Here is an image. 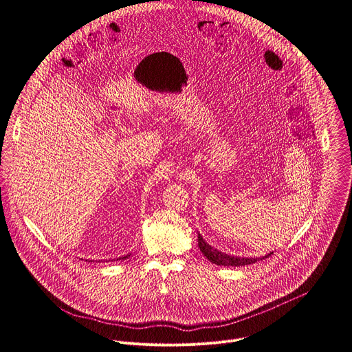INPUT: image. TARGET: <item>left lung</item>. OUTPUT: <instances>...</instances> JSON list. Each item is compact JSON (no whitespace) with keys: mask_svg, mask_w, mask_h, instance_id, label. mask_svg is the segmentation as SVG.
<instances>
[{"mask_svg":"<svg viewBox=\"0 0 352 352\" xmlns=\"http://www.w3.org/2000/svg\"><path fill=\"white\" fill-rule=\"evenodd\" d=\"M197 245L202 250V254L214 265L217 266H245V265H254L259 261H263L266 258H269L273 252H270L266 256H261V258H238V256H230L227 254L220 252V250L214 249L213 246H210L204 238L202 235H197Z\"/></svg>","mask_w":352,"mask_h":352,"instance_id":"1","label":"left lung"}]
</instances>
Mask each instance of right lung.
Masks as SVG:
<instances>
[{"label": "right lung", "mask_w": 352, "mask_h": 352, "mask_svg": "<svg viewBox=\"0 0 352 352\" xmlns=\"http://www.w3.org/2000/svg\"><path fill=\"white\" fill-rule=\"evenodd\" d=\"M125 258H126V256H124V258H121V259H125Z\"/></svg>", "instance_id": "obj_1"}]
</instances>
